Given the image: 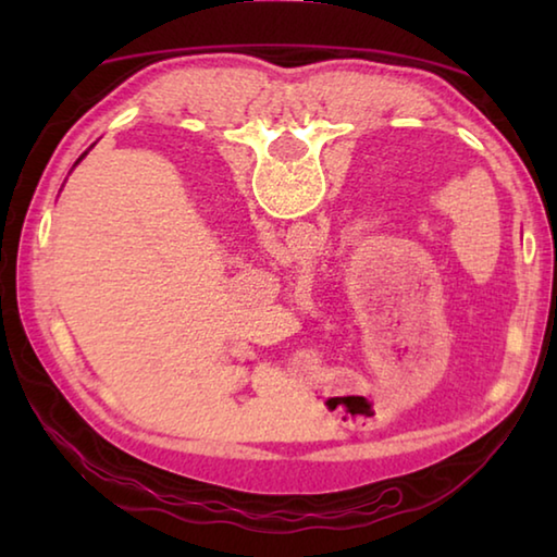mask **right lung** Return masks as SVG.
Here are the masks:
<instances>
[{
  "mask_svg": "<svg viewBox=\"0 0 557 557\" xmlns=\"http://www.w3.org/2000/svg\"><path fill=\"white\" fill-rule=\"evenodd\" d=\"M90 149H92V145H90ZM90 149H86V152H83V154H81V159H83V157H86V154L90 152ZM81 159H78V162H81ZM78 162H75V164H78ZM75 164H73V166H75Z\"/></svg>",
  "mask_w": 557,
  "mask_h": 557,
  "instance_id": "right-lung-1",
  "label": "right lung"
}]
</instances>
